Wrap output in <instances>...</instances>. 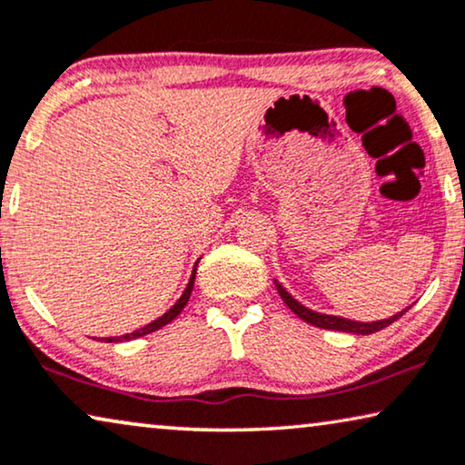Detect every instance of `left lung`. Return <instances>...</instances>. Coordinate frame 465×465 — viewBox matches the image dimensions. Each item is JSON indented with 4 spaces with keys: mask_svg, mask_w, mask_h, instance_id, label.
Segmentation results:
<instances>
[{
    "mask_svg": "<svg viewBox=\"0 0 465 465\" xmlns=\"http://www.w3.org/2000/svg\"><path fill=\"white\" fill-rule=\"evenodd\" d=\"M274 287H277V292H279V295L282 298V302H285V304L289 306V311L298 314L302 321L308 322V325H314V327H319V329H331V331L354 333V335H369V333L381 331L383 327L392 325L394 321H399L401 316L405 314L409 308H411V306H409L402 312H396L394 316H390V319H381V321H373V322H359V321L344 319V316H333V314H322V312L311 311V308H306L304 304H300V302L295 300L293 295L289 293L287 289L282 287L279 281H274Z\"/></svg>",
    "mask_w": 465,
    "mask_h": 465,
    "instance_id": "obj_1",
    "label": "left lung"
}]
</instances>
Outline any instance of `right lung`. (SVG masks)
<instances>
[{
    "label": "right lung",
    "instance_id": "obj_1",
    "mask_svg": "<svg viewBox=\"0 0 465 465\" xmlns=\"http://www.w3.org/2000/svg\"><path fill=\"white\" fill-rule=\"evenodd\" d=\"M194 274H197V268H193V274H191V279H188V285H186V289L183 292V295H180V300H178L176 304H173V306L170 308V311H167L165 314H161L159 319H154L153 322H149V325L140 327V329H136V331H132V333L117 335V338H104V340H100V341H109V344H113V341H130V340L143 338V335H149V333H153V331H157V329H161V327H165L167 322H172L173 319H176V316H178L180 312L184 311L186 302L191 300L193 285H194Z\"/></svg>",
    "mask_w": 465,
    "mask_h": 465
}]
</instances>
